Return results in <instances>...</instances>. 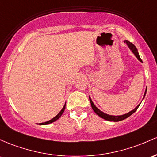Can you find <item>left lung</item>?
Listing matches in <instances>:
<instances>
[{"label": "left lung", "mask_w": 157, "mask_h": 157, "mask_svg": "<svg viewBox=\"0 0 157 157\" xmlns=\"http://www.w3.org/2000/svg\"><path fill=\"white\" fill-rule=\"evenodd\" d=\"M124 42H125L127 44H128V47H130V49H131V50L133 51V52L135 54V56H136L137 59L140 60V61H142V59H140V55H139L138 51H137L136 47H135L134 44H132L131 42L128 41V40H125V41H124ZM146 92H147V89H146V90H145V95H144V97H145V94H146ZM89 98H90V104H91V107H92L93 110H94V112L96 113L97 114L98 116H99L100 117L102 118V119H105V120H107V121H119L124 120V119H125L126 118L129 117L130 116H131L132 114L133 113H135L136 110L137 109H138V107H140V105H139L138 106L136 107L134 110H131V112L128 113H126V114H124V115H121V116H110V115H108V114L105 113H103L102 111H101V110H98L97 107L95 106L94 104L93 103L92 100L90 99V98L89 97Z\"/></svg>", "instance_id": "obj_1"}]
</instances>
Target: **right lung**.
I'll return each instance as SVG.
<instances>
[{
  "instance_id": "obj_1",
  "label": "right lung",
  "mask_w": 157,
  "mask_h": 157,
  "mask_svg": "<svg viewBox=\"0 0 157 157\" xmlns=\"http://www.w3.org/2000/svg\"><path fill=\"white\" fill-rule=\"evenodd\" d=\"M65 106H66V103H65V105H64V106L63 107V108H62V110H61V111L59 112V113L58 114L57 116H56L55 117L53 118V119H50V121H46V122H43V123H40V124H42V125H44V124H50V123H52V122H53V121H56L57 120V119H59L60 117H61V116L63 114V113H64V109H65Z\"/></svg>"
}]
</instances>
